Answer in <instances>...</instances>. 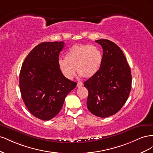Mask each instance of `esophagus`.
<instances>
[{
	"label": "esophagus",
	"mask_w": 153,
	"mask_h": 153,
	"mask_svg": "<svg viewBox=\"0 0 153 153\" xmlns=\"http://www.w3.org/2000/svg\"><path fill=\"white\" fill-rule=\"evenodd\" d=\"M83 85V83L82 82H78V83H77V87H82Z\"/></svg>",
	"instance_id": "34e87169"
}]
</instances>
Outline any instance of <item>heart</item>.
<instances>
[{
  "instance_id": "heart-1",
  "label": "heart",
  "mask_w": 153,
  "mask_h": 153,
  "mask_svg": "<svg viewBox=\"0 0 153 153\" xmlns=\"http://www.w3.org/2000/svg\"><path fill=\"white\" fill-rule=\"evenodd\" d=\"M103 63V54L95 46L75 45L69 48L65 59H60L58 66L62 75L71 79L75 74V68L80 76L91 78L99 71Z\"/></svg>"
}]
</instances>
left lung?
<instances>
[{
    "label": "left lung",
    "mask_w": 153,
    "mask_h": 153,
    "mask_svg": "<svg viewBox=\"0 0 153 153\" xmlns=\"http://www.w3.org/2000/svg\"><path fill=\"white\" fill-rule=\"evenodd\" d=\"M103 48V63L96 75L84 84L89 95L88 110L96 116L107 117L121 110L131 89V74L122 50L112 41H95Z\"/></svg>",
    "instance_id": "1"
}]
</instances>
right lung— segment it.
Listing matches in <instances>:
<instances>
[{
  "label": "right lung",
  "instance_id": "right-lung-1",
  "mask_svg": "<svg viewBox=\"0 0 153 153\" xmlns=\"http://www.w3.org/2000/svg\"><path fill=\"white\" fill-rule=\"evenodd\" d=\"M63 41L43 42L26 57L20 73L23 101L34 117L49 121L61 111L66 96L76 85L64 76L58 66Z\"/></svg>",
  "mask_w": 153,
  "mask_h": 153
}]
</instances>
